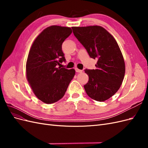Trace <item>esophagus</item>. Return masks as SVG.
<instances>
[{
  "instance_id": "esophagus-1",
  "label": "esophagus",
  "mask_w": 148,
  "mask_h": 148,
  "mask_svg": "<svg viewBox=\"0 0 148 148\" xmlns=\"http://www.w3.org/2000/svg\"><path fill=\"white\" fill-rule=\"evenodd\" d=\"M75 71H76V72H77V73H82V71H83V70H79V69H78L77 68L75 69Z\"/></svg>"
}]
</instances>
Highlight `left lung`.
I'll return each instance as SVG.
<instances>
[{
	"mask_svg": "<svg viewBox=\"0 0 148 148\" xmlns=\"http://www.w3.org/2000/svg\"><path fill=\"white\" fill-rule=\"evenodd\" d=\"M71 28L90 57L97 59L96 69L85 70L89 77L85 91L91 99L105 101L117 92L123 82L125 65L122 53L115 38L102 26Z\"/></svg>",
	"mask_w": 148,
	"mask_h": 148,
	"instance_id": "obj_1",
	"label": "left lung"
}]
</instances>
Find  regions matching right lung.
<instances>
[{
	"mask_svg": "<svg viewBox=\"0 0 148 148\" xmlns=\"http://www.w3.org/2000/svg\"><path fill=\"white\" fill-rule=\"evenodd\" d=\"M72 33L69 27L53 25L34 39L26 64V77L38 99L52 104L64 97L75 70L57 67L65 60L62 45Z\"/></svg>",
	"mask_w": 148,
	"mask_h": 148,
	"instance_id": "obj_1",
	"label": "right lung"
}]
</instances>
